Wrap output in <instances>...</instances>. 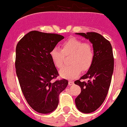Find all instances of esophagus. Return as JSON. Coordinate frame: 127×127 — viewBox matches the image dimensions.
Returning a JSON list of instances; mask_svg holds the SVG:
<instances>
[{
    "mask_svg": "<svg viewBox=\"0 0 127 127\" xmlns=\"http://www.w3.org/2000/svg\"><path fill=\"white\" fill-rule=\"evenodd\" d=\"M69 85H72L74 84V81H72V80H69Z\"/></svg>",
    "mask_w": 127,
    "mask_h": 127,
    "instance_id": "esophagus-1",
    "label": "esophagus"
}]
</instances>
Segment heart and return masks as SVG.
I'll return each mask as SVG.
<instances>
[{
    "mask_svg": "<svg viewBox=\"0 0 127 127\" xmlns=\"http://www.w3.org/2000/svg\"><path fill=\"white\" fill-rule=\"evenodd\" d=\"M50 56L55 66L59 69L63 66L64 56H71L69 61L71 65L63 67L60 74L65 79H73L80 74L81 70L86 71L90 68L95 53L91 43L72 37L62 43L61 50L57 47L52 48Z\"/></svg>",
    "mask_w": 127,
    "mask_h": 127,
    "instance_id": "heart-1",
    "label": "heart"
}]
</instances>
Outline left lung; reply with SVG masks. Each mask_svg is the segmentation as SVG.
<instances>
[{
  "label": "left lung",
  "instance_id": "1",
  "mask_svg": "<svg viewBox=\"0 0 127 127\" xmlns=\"http://www.w3.org/2000/svg\"><path fill=\"white\" fill-rule=\"evenodd\" d=\"M76 34L89 39L95 53L93 64L87 74L74 82L81 88L75 105L80 112L87 114L96 111L106 99L114 71L113 52L109 41L98 33ZM85 79H89L87 83L80 80Z\"/></svg>",
  "mask_w": 127,
  "mask_h": 127
}]
</instances>
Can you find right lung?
Listing matches in <instances>:
<instances>
[{"instance_id":"add662e5","label":"right lung","mask_w":127,"mask_h":127,"mask_svg":"<svg viewBox=\"0 0 127 127\" xmlns=\"http://www.w3.org/2000/svg\"><path fill=\"white\" fill-rule=\"evenodd\" d=\"M64 39L63 35L32 31L22 38L16 47L15 68L21 89L29 106L39 113L54 111L59 95L68 84L59 75L50 52Z\"/></svg>"}]
</instances>
